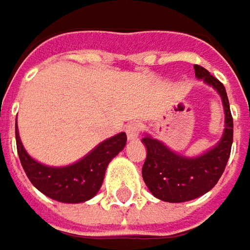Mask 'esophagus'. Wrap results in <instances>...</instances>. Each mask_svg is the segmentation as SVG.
<instances>
[{
  "label": "esophagus",
  "mask_w": 250,
  "mask_h": 250,
  "mask_svg": "<svg viewBox=\"0 0 250 250\" xmlns=\"http://www.w3.org/2000/svg\"><path fill=\"white\" fill-rule=\"evenodd\" d=\"M141 132V124L138 122H131L126 125V136L128 139H135Z\"/></svg>",
  "instance_id": "esophagus-1"
}]
</instances>
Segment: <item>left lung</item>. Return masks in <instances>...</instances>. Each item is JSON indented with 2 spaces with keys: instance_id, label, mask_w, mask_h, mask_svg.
Here are the masks:
<instances>
[{
  "instance_id": "1",
  "label": "left lung",
  "mask_w": 250,
  "mask_h": 250,
  "mask_svg": "<svg viewBox=\"0 0 250 250\" xmlns=\"http://www.w3.org/2000/svg\"><path fill=\"white\" fill-rule=\"evenodd\" d=\"M193 68L196 78L204 80L221 95L225 129L221 141L212 149L193 158L170 151L164 142L151 135L142 138V144L146 146L142 178L152 195L165 202H187L209 192L222 176L233 142V119L223 83L204 66L193 65Z\"/></svg>"
}]
</instances>
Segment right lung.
Segmentation results:
<instances>
[{
    "label": "right lung",
    "mask_w": 250,
    "mask_h": 250,
    "mask_svg": "<svg viewBox=\"0 0 250 250\" xmlns=\"http://www.w3.org/2000/svg\"><path fill=\"white\" fill-rule=\"evenodd\" d=\"M15 139L21 165L31 184L48 198L63 204H80L94 198L102 187L108 164L126 145V134L121 132L101 142L78 162L58 168L31 158L22 146L17 126Z\"/></svg>",
    "instance_id": "1"
}]
</instances>
